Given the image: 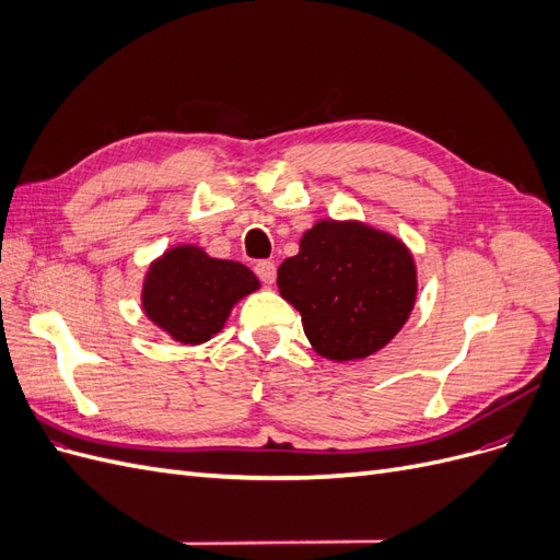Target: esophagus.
I'll return each mask as SVG.
<instances>
[{"label":"esophagus","instance_id":"1","mask_svg":"<svg viewBox=\"0 0 560 560\" xmlns=\"http://www.w3.org/2000/svg\"><path fill=\"white\" fill-rule=\"evenodd\" d=\"M254 273L259 276V280H261L264 284H273V282H276L278 268H276L273 261H259L257 266H254Z\"/></svg>","mask_w":560,"mask_h":560}]
</instances>
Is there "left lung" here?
I'll return each mask as SVG.
<instances>
[{"label": "left lung", "instance_id": "1", "mask_svg": "<svg viewBox=\"0 0 560 560\" xmlns=\"http://www.w3.org/2000/svg\"><path fill=\"white\" fill-rule=\"evenodd\" d=\"M278 290L301 313L317 354L364 360L409 319L418 276L401 241L362 222L322 219L303 233L296 257L278 268Z\"/></svg>", "mask_w": 560, "mask_h": 560}]
</instances>
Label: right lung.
Listing matches in <instances>:
<instances>
[{
	"label": "right lung",
	"mask_w": 560,
	"mask_h": 560,
	"mask_svg": "<svg viewBox=\"0 0 560 560\" xmlns=\"http://www.w3.org/2000/svg\"><path fill=\"white\" fill-rule=\"evenodd\" d=\"M257 290L259 280L245 264L177 245L149 266L142 311L175 341L198 346L222 331L235 303Z\"/></svg>",
	"instance_id": "obj_1"
}]
</instances>
